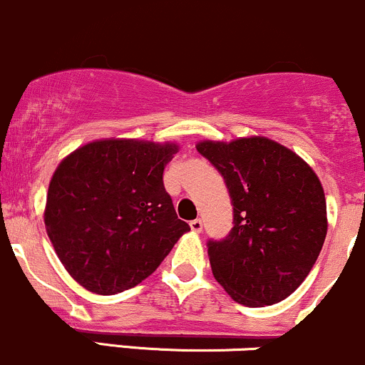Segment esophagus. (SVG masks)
<instances>
[{
    "instance_id": "obj_1",
    "label": "esophagus",
    "mask_w": 365,
    "mask_h": 365,
    "mask_svg": "<svg viewBox=\"0 0 365 365\" xmlns=\"http://www.w3.org/2000/svg\"><path fill=\"white\" fill-rule=\"evenodd\" d=\"M190 229H192L194 232H201L202 231V220H201V218H195V220L190 222Z\"/></svg>"
}]
</instances>
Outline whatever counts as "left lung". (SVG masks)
I'll return each instance as SVG.
<instances>
[{"mask_svg": "<svg viewBox=\"0 0 365 365\" xmlns=\"http://www.w3.org/2000/svg\"><path fill=\"white\" fill-rule=\"evenodd\" d=\"M197 152L224 176L232 229L208 241L215 279L250 308L283 301L304 282L327 234L322 183L299 155L267 138L201 141Z\"/></svg>", "mask_w": 365, "mask_h": 365, "instance_id": "obj_1", "label": "left lung"}]
</instances>
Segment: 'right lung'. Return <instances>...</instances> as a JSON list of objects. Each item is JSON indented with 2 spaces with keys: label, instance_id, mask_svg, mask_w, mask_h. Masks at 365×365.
<instances>
[{
  "label": "right lung",
  "instance_id": "1",
  "mask_svg": "<svg viewBox=\"0 0 365 365\" xmlns=\"http://www.w3.org/2000/svg\"><path fill=\"white\" fill-rule=\"evenodd\" d=\"M176 150L173 143L92 141L53 173L45 225L63 266L87 290L133 289L190 231L163 182Z\"/></svg>",
  "mask_w": 365,
  "mask_h": 365
}]
</instances>
